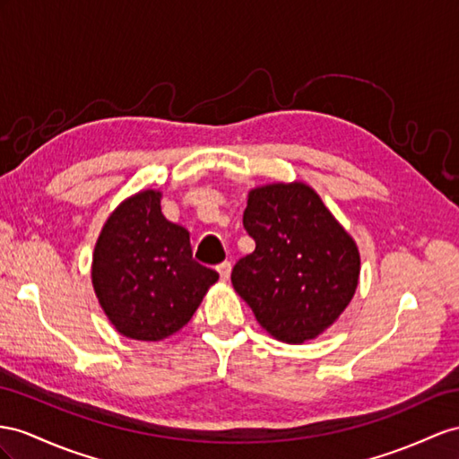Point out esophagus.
I'll list each match as a JSON object with an SVG mask.
<instances>
[{
    "label": "esophagus",
    "instance_id": "1",
    "mask_svg": "<svg viewBox=\"0 0 459 459\" xmlns=\"http://www.w3.org/2000/svg\"><path fill=\"white\" fill-rule=\"evenodd\" d=\"M217 272L221 275V281H229L230 277V262H222L217 265Z\"/></svg>",
    "mask_w": 459,
    "mask_h": 459
}]
</instances>
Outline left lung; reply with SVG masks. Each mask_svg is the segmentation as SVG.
<instances>
[{"label":"left lung","mask_w":459,"mask_h":459,"mask_svg":"<svg viewBox=\"0 0 459 459\" xmlns=\"http://www.w3.org/2000/svg\"><path fill=\"white\" fill-rule=\"evenodd\" d=\"M244 229L255 250L232 267V287L279 342L318 337L355 295L360 255L320 195L302 182L248 194Z\"/></svg>","instance_id":"1"}]
</instances>
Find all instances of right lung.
I'll use <instances>...</instances> for the list:
<instances>
[{
  "label": "right lung",
  "instance_id": "1",
  "mask_svg": "<svg viewBox=\"0 0 459 459\" xmlns=\"http://www.w3.org/2000/svg\"><path fill=\"white\" fill-rule=\"evenodd\" d=\"M91 275L112 325L137 342L182 330L219 279L192 257L190 232L164 219L155 190L127 197L104 222Z\"/></svg>",
  "mask_w": 459,
  "mask_h": 459
}]
</instances>
